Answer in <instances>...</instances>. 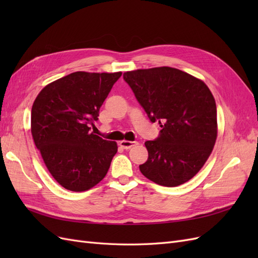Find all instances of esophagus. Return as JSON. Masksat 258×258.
<instances>
[{"label":"esophagus","instance_id":"obj_1","mask_svg":"<svg viewBox=\"0 0 258 258\" xmlns=\"http://www.w3.org/2000/svg\"><path fill=\"white\" fill-rule=\"evenodd\" d=\"M137 142H132V141H120L119 145L123 148V150H129L132 146H135Z\"/></svg>","mask_w":258,"mask_h":258}]
</instances>
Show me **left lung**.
<instances>
[{"label": "left lung", "mask_w": 258, "mask_h": 258, "mask_svg": "<svg viewBox=\"0 0 258 258\" xmlns=\"http://www.w3.org/2000/svg\"><path fill=\"white\" fill-rule=\"evenodd\" d=\"M160 134L146 141L148 158L140 165L154 183L175 187L189 181L204 167L217 137L215 100L208 86L181 70L160 67L123 73Z\"/></svg>", "instance_id": "left-lung-1"}]
</instances>
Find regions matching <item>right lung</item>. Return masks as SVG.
<instances>
[{
	"instance_id": "1",
	"label": "right lung",
	"mask_w": 258,
	"mask_h": 258,
	"mask_svg": "<svg viewBox=\"0 0 258 258\" xmlns=\"http://www.w3.org/2000/svg\"><path fill=\"white\" fill-rule=\"evenodd\" d=\"M120 76L121 72H74L45 86L34 101L31 132L35 146L66 189L88 190L107 173L117 144L90 127Z\"/></svg>"
}]
</instances>
